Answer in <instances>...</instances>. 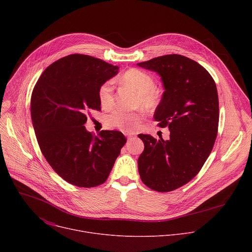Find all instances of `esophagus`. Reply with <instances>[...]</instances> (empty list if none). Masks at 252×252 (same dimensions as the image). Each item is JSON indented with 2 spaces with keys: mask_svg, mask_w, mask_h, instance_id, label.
Here are the masks:
<instances>
[{
  "mask_svg": "<svg viewBox=\"0 0 252 252\" xmlns=\"http://www.w3.org/2000/svg\"><path fill=\"white\" fill-rule=\"evenodd\" d=\"M126 135H127V139H128V140H131V139L134 137V135H132V134H130V133H126Z\"/></svg>",
  "mask_w": 252,
  "mask_h": 252,
  "instance_id": "esophagus-1",
  "label": "esophagus"
}]
</instances>
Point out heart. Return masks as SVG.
<instances>
[{"instance_id":"obj_1","label":"heart","mask_w":252,"mask_h":252,"mask_svg":"<svg viewBox=\"0 0 252 252\" xmlns=\"http://www.w3.org/2000/svg\"><path fill=\"white\" fill-rule=\"evenodd\" d=\"M123 84L135 90L138 94V103L147 110H154L159 101V94L155 89L154 78L136 68H130L121 78ZM99 102L104 109H109L114 103V87L112 82L104 83L98 91ZM143 114L141 112H127L125 110H115L106 117V125L110 127L119 128L125 132L135 131L141 122Z\"/></svg>"}]
</instances>
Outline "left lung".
I'll use <instances>...</instances> for the list:
<instances>
[{
	"label": "left lung",
	"instance_id": "obj_1",
	"mask_svg": "<svg viewBox=\"0 0 252 252\" xmlns=\"http://www.w3.org/2000/svg\"><path fill=\"white\" fill-rule=\"evenodd\" d=\"M136 65L160 77L164 92L154 117L170 131L167 140L138 134L145 143L138 172L150 189L170 191L191 181L211 153L220 119L217 86L203 66L181 55Z\"/></svg>",
	"mask_w": 252,
	"mask_h": 252
}]
</instances>
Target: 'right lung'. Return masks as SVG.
<instances>
[{"label": "right lung", "instance_id": "obj_1", "mask_svg": "<svg viewBox=\"0 0 252 252\" xmlns=\"http://www.w3.org/2000/svg\"><path fill=\"white\" fill-rule=\"evenodd\" d=\"M119 66L86 55H69L49 65L31 99L32 126L40 149L67 183L94 188L109 176L126 141L118 130H87V113L99 110V88Z\"/></svg>", "mask_w": 252, "mask_h": 252}]
</instances>
